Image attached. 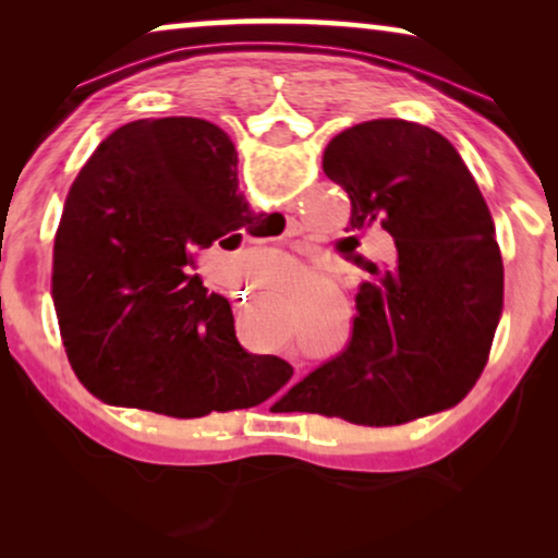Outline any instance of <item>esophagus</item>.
<instances>
[{
  "mask_svg": "<svg viewBox=\"0 0 558 558\" xmlns=\"http://www.w3.org/2000/svg\"><path fill=\"white\" fill-rule=\"evenodd\" d=\"M251 296H254V292H248V289H246V292H241L239 296H235V300H239V304H246V300H251Z\"/></svg>",
  "mask_w": 558,
  "mask_h": 558,
  "instance_id": "1",
  "label": "esophagus"
}]
</instances>
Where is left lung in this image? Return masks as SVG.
Returning <instances> with one entry per match:
<instances>
[{"instance_id":"obj_1","label":"left lung","mask_w":558,"mask_h":558,"mask_svg":"<svg viewBox=\"0 0 558 558\" xmlns=\"http://www.w3.org/2000/svg\"><path fill=\"white\" fill-rule=\"evenodd\" d=\"M350 197L348 233L380 226L396 262L363 281L348 345L279 403L361 426H396L460 403L483 373L502 312V256L468 165L439 132L373 119L323 155ZM353 254L355 235L342 241Z\"/></svg>"}]
</instances>
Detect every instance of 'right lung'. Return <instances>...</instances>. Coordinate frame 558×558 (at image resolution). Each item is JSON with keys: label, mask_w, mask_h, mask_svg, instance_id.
<instances>
[{"label": "right lung", "mask_w": 558, "mask_h": 558, "mask_svg": "<svg viewBox=\"0 0 558 558\" xmlns=\"http://www.w3.org/2000/svg\"><path fill=\"white\" fill-rule=\"evenodd\" d=\"M233 142L205 119H140L106 136L65 197L52 300L75 376L113 407L197 418L248 409L292 365L239 345L197 251L262 216L239 193Z\"/></svg>", "instance_id": "right-lung-1"}]
</instances>
